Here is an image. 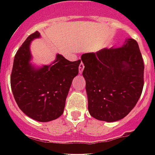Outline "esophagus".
Here are the masks:
<instances>
[{"label": "esophagus", "mask_w": 155, "mask_h": 155, "mask_svg": "<svg viewBox=\"0 0 155 155\" xmlns=\"http://www.w3.org/2000/svg\"><path fill=\"white\" fill-rule=\"evenodd\" d=\"M84 63H80V66H79V71H80V73L83 72V71H84Z\"/></svg>", "instance_id": "1"}]
</instances>
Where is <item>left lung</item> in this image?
Wrapping results in <instances>:
<instances>
[{
    "mask_svg": "<svg viewBox=\"0 0 155 155\" xmlns=\"http://www.w3.org/2000/svg\"><path fill=\"white\" fill-rule=\"evenodd\" d=\"M81 60L90 115L107 122L127 116L144 85V63L137 42L126 38L121 47L84 54Z\"/></svg>",
    "mask_w": 155,
    "mask_h": 155,
    "instance_id": "left-lung-1",
    "label": "left lung"
}]
</instances>
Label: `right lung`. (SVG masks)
I'll list each match as a JSON object with an SVG mask.
<instances>
[{"label":"right lung","instance_id":"1","mask_svg":"<svg viewBox=\"0 0 155 155\" xmlns=\"http://www.w3.org/2000/svg\"><path fill=\"white\" fill-rule=\"evenodd\" d=\"M40 37L36 31L21 46L14 57L10 84L13 97L25 115L47 122L63 113L66 99L73 79L79 73L81 60L71 62L57 54L50 65L36 68L31 60L30 43Z\"/></svg>","mask_w":155,"mask_h":155}]
</instances>
